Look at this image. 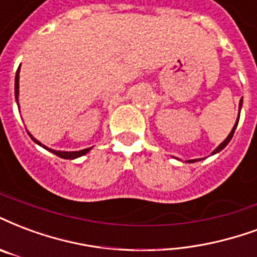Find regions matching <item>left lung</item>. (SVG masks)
I'll return each mask as SVG.
<instances>
[{"instance_id": "left-lung-1", "label": "left lung", "mask_w": 257, "mask_h": 257, "mask_svg": "<svg viewBox=\"0 0 257 257\" xmlns=\"http://www.w3.org/2000/svg\"><path fill=\"white\" fill-rule=\"evenodd\" d=\"M241 107H242V98H241V99H240V104H238V117H237V119H235V123H234V126H233V129H231V132H230V134L227 135V138H226L225 140H223V142H222V143H220L219 146H218V147H216L215 150L212 151V153H211V155H215V154L220 153V151H222V150H223V148H225L226 146H227V144L230 143V140H231V138H233V135H234L235 128H237V125H238V121H240ZM196 161H201V159H191V161H188V162L191 163V162H196Z\"/></svg>"}]
</instances>
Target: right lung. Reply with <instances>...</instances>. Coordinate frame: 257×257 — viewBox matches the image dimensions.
<instances>
[{
	"mask_svg": "<svg viewBox=\"0 0 257 257\" xmlns=\"http://www.w3.org/2000/svg\"><path fill=\"white\" fill-rule=\"evenodd\" d=\"M20 66H19V69H17L16 72V77H15V98H16V103L17 106H19V110H20V104H19V77H20ZM27 134L30 135V138L35 142V143L38 144V146H41V147H43L45 150H47V151H50V153L56 154L57 157L62 158V159H76V158H80L83 157V155H85V154L90 151L91 148H84V150H80V151H57V150H51V148L46 147V146H43V144L39 142V140H37V139L34 138L30 132L27 131Z\"/></svg>",
	"mask_w": 257,
	"mask_h": 257,
	"instance_id": "right-lung-1",
	"label": "right lung"
}]
</instances>
